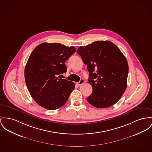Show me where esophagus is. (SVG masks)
<instances>
[{
	"instance_id": "esophagus-1",
	"label": "esophagus",
	"mask_w": 152,
	"mask_h": 152,
	"mask_svg": "<svg viewBox=\"0 0 152 152\" xmlns=\"http://www.w3.org/2000/svg\"><path fill=\"white\" fill-rule=\"evenodd\" d=\"M84 82H85V80H84L83 79H81L80 82H77V85H79V86H80V85H82L83 83H84Z\"/></svg>"
}]
</instances>
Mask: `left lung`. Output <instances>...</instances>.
<instances>
[{
    "instance_id": "left-lung-1",
    "label": "left lung",
    "mask_w": 152,
    "mask_h": 152,
    "mask_svg": "<svg viewBox=\"0 0 152 152\" xmlns=\"http://www.w3.org/2000/svg\"><path fill=\"white\" fill-rule=\"evenodd\" d=\"M87 65L93 88L86 100L98 108L110 107L121 98L127 88L129 66L119 48L109 41H97L77 51Z\"/></svg>"
}]
</instances>
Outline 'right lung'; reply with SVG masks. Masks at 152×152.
<instances>
[{"instance_id": "obj_1", "label": "right lung", "mask_w": 152, "mask_h": 152, "mask_svg": "<svg viewBox=\"0 0 152 152\" xmlns=\"http://www.w3.org/2000/svg\"><path fill=\"white\" fill-rule=\"evenodd\" d=\"M75 51L74 47L44 42L31 53L25 66V80L31 96L41 107L56 110L68 100L75 83L58 75L67 71L65 62Z\"/></svg>"}]
</instances>
